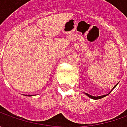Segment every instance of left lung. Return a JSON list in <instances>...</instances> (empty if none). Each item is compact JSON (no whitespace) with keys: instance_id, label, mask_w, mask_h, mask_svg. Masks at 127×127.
<instances>
[{"instance_id":"8db88e82","label":"left lung","mask_w":127,"mask_h":127,"mask_svg":"<svg viewBox=\"0 0 127 127\" xmlns=\"http://www.w3.org/2000/svg\"><path fill=\"white\" fill-rule=\"evenodd\" d=\"M117 85H115V86H114V88H115V87L117 86ZM85 95H87L89 97H90V98H92V99H95V100H98V99H100V98H102V97H105L106 96V95H102V96H98V97H95V96H92V95H89V94H88V93H85Z\"/></svg>"}]
</instances>
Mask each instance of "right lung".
I'll return each instance as SVG.
<instances>
[{
	"label": "right lung",
	"mask_w": 127,
	"mask_h": 127,
	"mask_svg": "<svg viewBox=\"0 0 127 127\" xmlns=\"http://www.w3.org/2000/svg\"><path fill=\"white\" fill-rule=\"evenodd\" d=\"M30 95H29V96H30Z\"/></svg>",
	"instance_id": "right-lung-1"
}]
</instances>
